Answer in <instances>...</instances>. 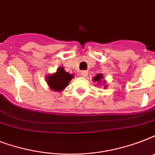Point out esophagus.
<instances>
[{"label": "esophagus", "mask_w": 155, "mask_h": 155, "mask_svg": "<svg viewBox=\"0 0 155 155\" xmlns=\"http://www.w3.org/2000/svg\"><path fill=\"white\" fill-rule=\"evenodd\" d=\"M87 74H88V73H87V71H82L80 72V75H81L82 77H87Z\"/></svg>", "instance_id": "1"}]
</instances>
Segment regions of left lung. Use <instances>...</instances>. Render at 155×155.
<instances>
[{
    "label": "left lung",
    "mask_w": 155,
    "mask_h": 155,
    "mask_svg": "<svg viewBox=\"0 0 155 155\" xmlns=\"http://www.w3.org/2000/svg\"><path fill=\"white\" fill-rule=\"evenodd\" d=\"M102 78H103V75H101V74H99V75H97L96 76H95L94 78H93V80H94L95 82H101L102 80ZM106 87V86H105Z\"/></svg>",
    "instance_id": "left-lung-1"
}]
</instances>
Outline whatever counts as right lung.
Returning a JSON list of instances; mask_svg holds the SVG:
<instances>
[{"instance_id":"right-lung-1","label":"right lung","mask_w":155,"mask_h":155,"mask_svg":"<svg viewBox=\"0 0 155 155\" xmlns=\"http://www.w3.org/2000/svg\"><path fill=\"white\" fill-rule=\"evenodd\" d=\"M72 78L73 75L66 72L63 68H59L55 74L47 77V84L54 91L59 92L68 86Z\"/></svg>"}]
</instances>
